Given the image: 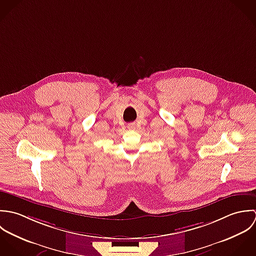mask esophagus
Returning <instances> with one entry per match:
<instances>
[{"mask_svg":"<svg viewBox=\"0 0 256 256\" xmlns=\"http://www.w3.org/2000/svg\"><path fill=\"white\" fill-rule=\"evenodd\" d=\"M128 130H136V122H130V124H128Z\"/></svg>","mask_w":256,"mask_h":256,"instance_id":"34e87169","label":"esophagus"}]
</instances>
